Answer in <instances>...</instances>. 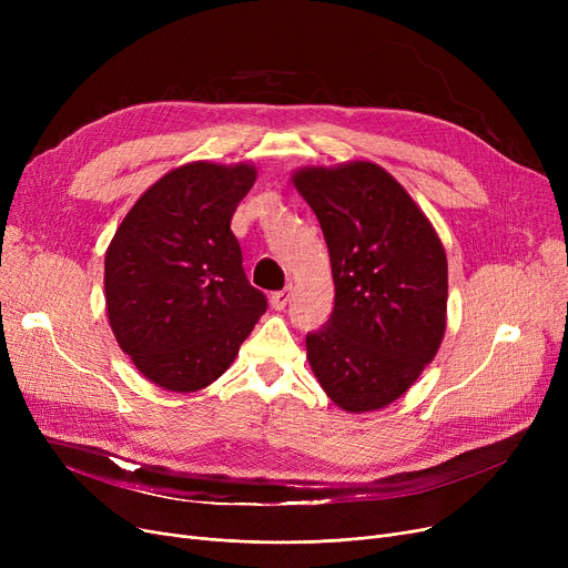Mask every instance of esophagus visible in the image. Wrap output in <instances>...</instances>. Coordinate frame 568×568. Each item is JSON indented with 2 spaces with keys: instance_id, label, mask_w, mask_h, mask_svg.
Listing matches in <instances>:
<instances>
[{
  "instance_id": "esophagus-1",
  "label": "esophagus",
  "mask_w": 568,
  "mask_h": 568,
  "mask_svg": "<svg viewBox=\"0 0 568 568\" xmlns=\"http://www.w3.org/2000/svg\"><path fill=\"white\" fill-rule=\"evenodd\" d=\"M287 302H290V287L278 290V292L272 294V308L274 311H283L287 306Z\"/></svg>"
}]
</instances>
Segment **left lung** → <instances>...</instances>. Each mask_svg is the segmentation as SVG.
<instances>
[{"label":"left lung","instance_id":"8db88e82","mask_svg":"<svg viewBox=\"0 0 568 568\" xmlns=\"http://www.w3.org/2000/svg\"><path fill=\"white\" fill-rule=\"evenodd\" d=\"M292 182L332 260V317L306 336L311 368L338 407L400 398L433 362L446 326V253L396 179L368 161L306 168Z\"/></svg>","mask_w":568,"mask_h":568}]
</instances>
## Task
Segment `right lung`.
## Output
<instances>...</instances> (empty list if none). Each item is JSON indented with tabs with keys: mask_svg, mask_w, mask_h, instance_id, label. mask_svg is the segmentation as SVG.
Returning <instances> with one entry per match:
<instances>
[{
	"mask_svg": "<svg viewBox=\"0 0 568 568\" xmlns=\"http://www.w3.org/2000/svg\"><path fill=\"white\" fill-rule=\"evenodd\" d=\"M255 168L189 163L149 189L105 253L114 338L138 371L170 392L219 379L266 311L230 230Z\"/></svg>",
	"mask_w": 568,
	"mask_h": 568,
	"instance_id": "1",
	"label": "right lung"
}]
</instances>
